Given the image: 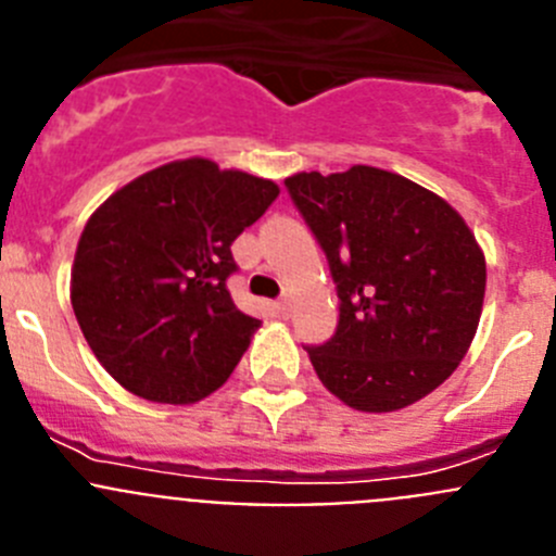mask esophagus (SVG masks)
Masks as SVG:
<instances>
[{
    "mask_svg": "<svg viewBox=\"0 0 556 556\" xmlns=\"http://www.w3.org/2000/svg\"><path fill=\"white\" fill-rule=\"evenodd\" d=\"M289 306H292V303H289L287 294H283V298H278V303H275V308H278V312H281L283 317H287V314H289Z\"/></svg>",
    "mask_w": 556,
    "mask_h": 556,
    "instance_id": "1",
    "label": "esophagus"
}]
</instances>
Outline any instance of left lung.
<instances>
[{
	"label": "left lung",
	"mask_w": 556,
	"mask_h": 556,
	"mask_svg": "<svg viewBox=\"0 0 556 556\" xmlns=\"http://www.w3.org/2000/svg\"><path fill=\"white\" fill-rule=\"evenodd\" d=\"M283 186L337 283V331L306 348L326 390L358 412L404 409L437 390L473 342L488 283L465 219L376 166L301 172Z\"/></svg>",
	"instance_id": "1"
}]
</instances>
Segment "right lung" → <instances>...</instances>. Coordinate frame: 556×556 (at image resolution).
Listing matches in <instances>:
<instances>
[{
  "label": "right lung",
  "instance_id": "add662e5",
  "mask_svg": "<svg viewBox=\"0 0 556 556\" xmlns=\"http://www.w3.org/2000/svg\"><path fill=\"white\" fill-rule=\"evenodd\" d=\"M278 198L273 180L172 161L91 214L72 308L100 365L132 395L194 404L223 387L258 320L228 292L230 244Z\"/></svg>",
  "mask_w": 556,
  "mask_h": 556
}]
</instances>
